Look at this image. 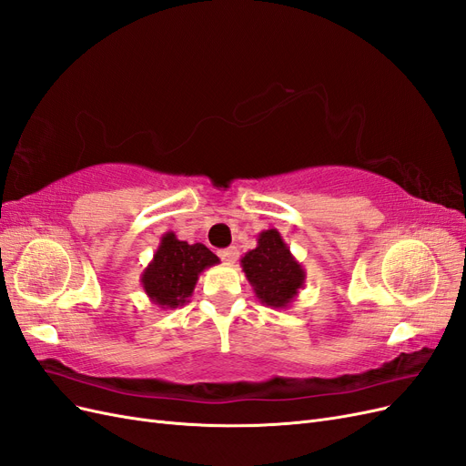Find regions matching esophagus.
Listing matches in <instances>:
<instances>
[{"label": "esophagus", "mask_w": 466, "mask_h": 466, "mask_svg": "<svg viewBox=\"0 0 466 466\" xmlns=\"http://www.w3.org/2000/svg\"><path fill=\"white\" fill-rule=\"evenodd\" d=\"M219 257H221V260H223V262H228V264H235V262H237V258H238V250H237L235 247L223 248V250H219Z\"/></svg>", "instance_id": "esophagus-1"}]
</instances>
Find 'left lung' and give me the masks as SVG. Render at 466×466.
I'll list each match as a JSON object with an SVG mask.
<instances>
[{"label":"left lung","mask_w":466,"mask_h":466,"mask_svg":"<svg viewBox=\"0 0 466 466\" xmlns=\"http://www.w3.org/2000/svg\"><path fill=\"white\" fill-rule=\"evenodd\" d=\"M241 266L258 301L266 307L288 309L305 286V268L295 260L278 229L260 231L257 247L241 258Z\"/></svg>","instance_id":"obj_1"}]
</instances>
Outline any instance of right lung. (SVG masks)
<instances>
[{
    "label": "right lung",
    "instance_id": "obj_1",
    "mask_svg": "<svg viewBox=\"0 0 466 466\" xmlns=\"http://www.w3.org/2000/svg\"><path fill=\"white\" fill-rule=\"evenodd\" d=\"M219 264V258L206 245L180 241L173 231L161 237L153 260L142 272V288L151 303L161 309H177L190 301L200 274Z\"/></svg>",
    "mask_w": 466,
    "mask_h": 466
}]
</instances>
